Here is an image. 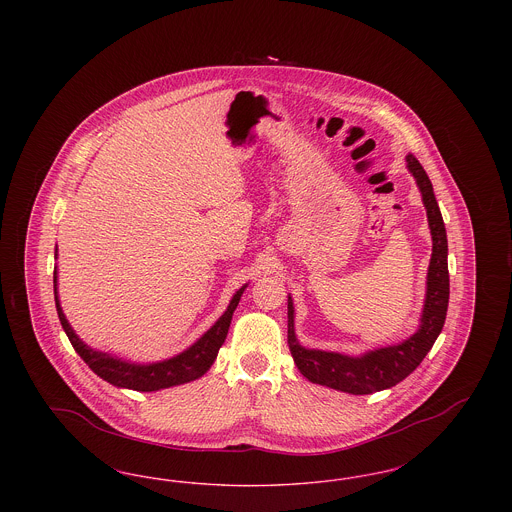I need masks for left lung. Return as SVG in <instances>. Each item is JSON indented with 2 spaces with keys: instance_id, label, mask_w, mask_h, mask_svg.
<instances>
[{
  "instance_id": "obj_1",
  "label": "left lung",
  "mask_w": 512,
  "mask_h": 512,
  "mask_svg": "<svg viewBox=\"0 0 512 512\" xmlns=\"http://www.w3.org/2000/svg\"><path fill=\"white\" fill-rule=\"evenodd\" d=\"M407 167L414 176L422 203L426 207L430 234H432V259L426 280V301L420 318V328L409 340L397 345L368 351L361 357H349L332 351L305 349L295 338L293 328V301L288 297V345L299 372L313 384L328 386L332 390L353 395H366L388 390L405 380L438 340L445 324L449 305V268H447V234L441 219L438 201L432 182L414 155H407Z\"/></svg>"
}]
</instances>
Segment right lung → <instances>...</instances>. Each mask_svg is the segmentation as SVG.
Wrapping results in <instances>:
<instances>
[{"label": "right lung", "mask_w": 512, "mask_h": 512, "mask_svg": "<svg viewBox=\"0 0 512 512\" xmlns=\"http://www.w3.org/2000/svg\"><path fill=\"white\" fill-rule=\"evenodd\" d=\"M55 255H57V251H55ZM245 288H247V284L234 293V297H232L228 309L224 311V315L199 340L195 341L192 347H188L186 351H182L180 355L167 359V361L138 365V363H128V361H122L117 357H111L107 353L96 351V349L88 347L84 341L74 334L69 320H67L61 305H59L57 268L53 270V293H55L57 315H59L61 326H63L67 338L73 343L74 351L105 382H109L117 388H128V390L136 391L165 390V388L180 386V384H186V382L201 378L215 363V359L219 355L220 345L226 340L230 320H232V315H234V311H236V307L242 299Z\"/></svg>", "instance_id": "right-lung-1"}]
</instances>
